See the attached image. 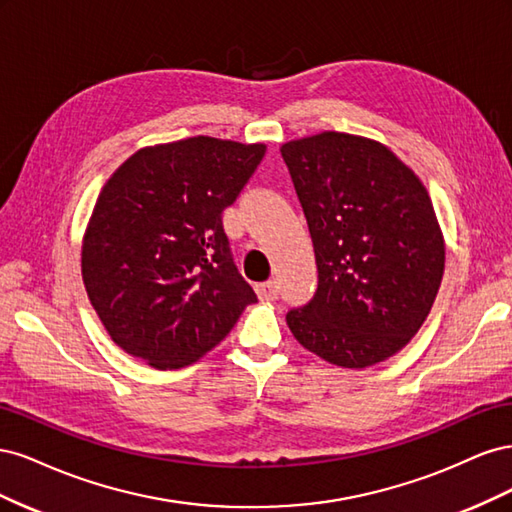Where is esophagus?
Listing matches in <instances>:
<instances>
[{"label": "esophagus", "mask_w": 512, "mask_h": 512, "mask_svg": "<svg viewBox=\"0 0 512 512\" xmlns=\"http://www.w3.org/2000/svg\"><path fill=\"white\" fill-rule=\"evenodd\" d=\"M256 292H258V297L262 301H275L277 294H280V286H277L275 280H271V282H265V284H258Z\"/></svg>", "instance_id": "obj_1"}]
</instances>
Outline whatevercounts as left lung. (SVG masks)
Here are the masks:
<instances>
[{"label":"left lung","mask_w":512,"mask_h":512,"mask_svg":"<svg viewBox=\"0 0 512 512\" xmlns=\"http://www.w3.org/2000/svg\"><path fill=\"white\" fill-rule=\"evenodd\" d=\"M314 241L318 290L286 322L337 367L391 359L423 327L444 275V237L414 170L374 138L320 132L282 145Z\"/></svg>","instance_id":"obj_1"}]
</instances>
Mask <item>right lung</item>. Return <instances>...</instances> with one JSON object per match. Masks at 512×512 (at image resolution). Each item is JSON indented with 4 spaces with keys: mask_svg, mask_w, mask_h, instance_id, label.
Wrapping results in <instances>:
<instances>
[{
    "mask_svg": "<svg viewBox=\"0 0 512 512\" xmlns=\"http://www.w3.org/2000/svg\"><path fill=\"white\" fill-rule=\"evenodd\" d=\"M267 145L213 136L138 149L104 183L81 271L106 333L156 369L218 346L256 294L230 256L222 211Z\"/></svg>",
    "mask_w": 512,
    "mask_h": 512,
    "instance_id": "add662e5",
    "label": "right lung"
}]
</instances>
